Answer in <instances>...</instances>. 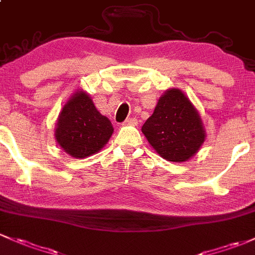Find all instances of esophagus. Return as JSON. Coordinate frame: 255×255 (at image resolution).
<instances>
[{
	"label": "esophagus",
	"mask_w": 255,
	"mask_h": 255,
	"mask_svg": "<svg viewBox=\"0 0 255 255\" xmlns=\"http://www.w3.org/2000/svg\"><path fill=\"white\" fill-rule=\"evenodd\" d=\"M137 124H138L137 119H135V118H128L123 125H131V127H136Z\"/></svg>",
	"instance_id": "esophagus-1"
}]
</instances>
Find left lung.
<instances>
[{
  "label": "left lung",
  "mask_w": 255,
  "mask_h": 255,
  "mask_svg": "<svg viewBox=\"0 0 255 255\" xmlns=\"http://www.w3.org/2000/svg\"><path fill=\"white\" fill-rule=\"evenodd\" d=\"M142 132L161 158L175 163L191 159L205 139L198 111L190 98L175 87L160 96Z\"/></svg>",
  "instance_id": "1"
}]
</instances>
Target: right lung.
<instances>
[{
    "label": "right lung",
    "instance_id": "add662e5",
    "mask_svg": "<svg viewBox=\"0 0 255 255\" xmlns=\"http://www.w3.org/2000/svg\"><path fill=\"white\" fill-rule=\"evenodd\" d=\"M113 131L111 120L97 111L90 95L78 90L63 106L54 138L67 154L83 159L100 152Z\"/></svg>",
    "mask_w": 255,
    "mask_h": 255
}]
</instances>
